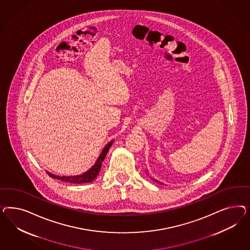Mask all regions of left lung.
<instances>
[{
  "instance_id": "left-lung-1",
  "label": "left lung",
  "mask_w": 250,
  "mask_h": 250,
  "mask_svg": "<svg viewBox=\"0 0 250 250\" xmlns=\"http://www.w3.org/2000/svg\"><path fill=\"white\" fill-rule=\"evenodd\" d=\"M154 181H155V182H158V183H160V184H162V183H161V182H158V181H156V180H154Z\"/></svg>"
}]
</instances>
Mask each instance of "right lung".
<instances>
[{
  "mask_svg": "<svg viewBox=\"0 0 250 250\" xmlns=\"http://www.w3.org/2000/svg\"><path fill=\"white\" fill-rule=\"evenodd\" d=\"M113 142L114 141H111V142H109L108 144L106 145L104 148L103 149V151L101 153V155L99 156L98 159L96 160L95 164L91 167L88 171L84 172L83 174L77 175V176H62V177H61V176H57V175L49 173L48 171H46V173L48 174L49 177H51L53 179H57V180H60V181H62V182H68V183L81 184V183H87V182H92L98 176L99 172L101 170V167H102V163L105 159L107 152L109 150V148L111 147Z\"/></svg>",
  "mask_w": 250,
  "mask_h": 250,
  "instance_id": "obj_1",
  "label": "right lung"
}]
</instances>
